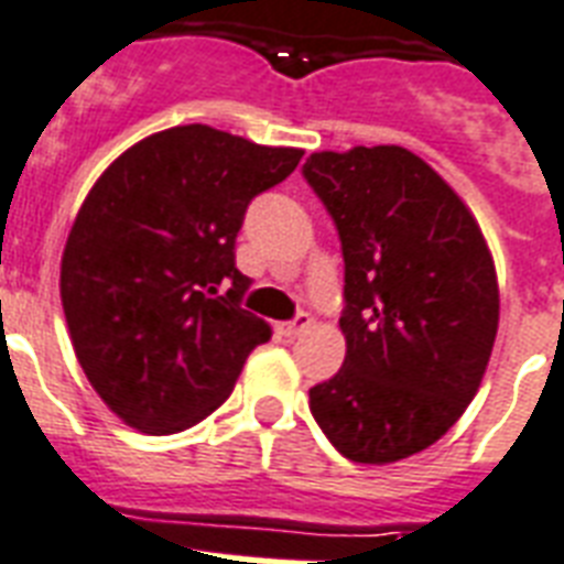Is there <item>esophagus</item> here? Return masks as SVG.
<instances>
[{
	"instance_id": "esophagus-1",
	"label": "esophagus",
	"mask_w": 564,
	"mask_h": 564,
	"mask_svg": "<svg viewBox=\"0 0 564 564\" xmlns=\"http://www.w3.org/2000/svg\"><path fill=\"white\" fill-rule=\"evenodd\" d=\"M308 326H312V317H308V314H296L294 321L279 323V335H285V338H300Z\"/></svg>"
}]
</instances>
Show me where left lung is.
Masks as SVG:
<instances>
[{
    "label": "left lung",
    "mask_w": 564,
    "mask_h": 564,
    "mask_svg": "<svg viewBox=\"0 0 564 564\" xmlns=\"http://www.w3.org/2000/svg\"><path fill=\"white\" fill-rule=\"evenodd\" d=\"M303 176L338 226L344 368L308 391L338 453L391 465L459 421L500 321L495 259L459 194L403 147L312 152Z\"/></svg>",
    "instance_id": "left-lung-1"
}]
</instances>
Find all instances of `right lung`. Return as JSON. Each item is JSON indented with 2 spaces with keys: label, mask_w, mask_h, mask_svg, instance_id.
<instances>
[{
  "label": "right lung",
  "mask_w": 564,
  "mask_h": 564,
  "mask_svg": "<svg viewBox=\"0 0 564 564\" xmlns=\"http://www.w3.org/2000/svg\"><path fill=\"white\" fill-rule=\"evenodd\" d=\"M303 150L212 126L143 138L96 178L61 256V305L87 382L134 430L170 435L226 403L270 326L241 308L235 238Z\"/></svg>",
  "instance_id": "right-lung-1"
}]
</instances>
